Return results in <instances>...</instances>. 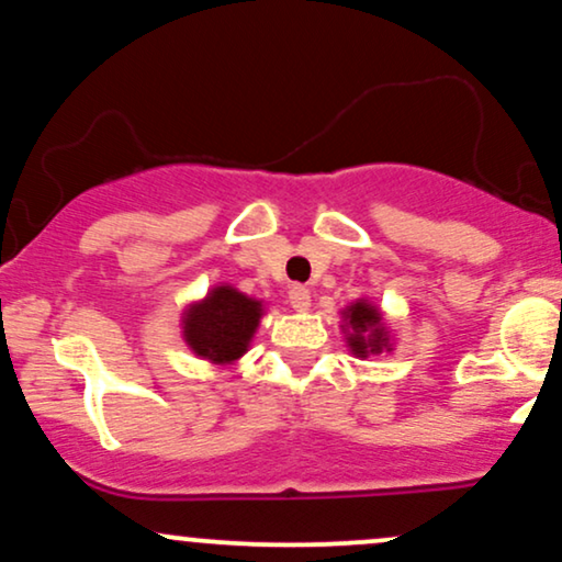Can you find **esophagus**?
Instances as JSON below:
<instances>
[{"instance_id": "1", "label": "esophagus", "mask_w": 562, "mask_h": 562, "mask_svg": "<svg viewBox=\"0 0 562 562\" xmlns=\"http://www.w3.org/2000/svg\"><path fill=\"white\" fill-rule=\"evenodd\" d=\"M288 301L295 312H308V308H312V290L303 285H293L288 293Z\"/></svg>"}]
</instances>
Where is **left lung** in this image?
Segmentation results:
<instances>
[{
	"label": "left lung",
	"instance_id": "obj_1",
	"mask_svg": "<svg viewBox=\"0 0 562 562\" xmlns=\"http://www.w3.org/2000/svg\"><path fill=\"white\" fill-rule=\"evenodd\" d=\"M346 344L357 353L359 359L370 357V353L391 351V335L383 325V314L370 301L359 299L357 303L344 308V325Z\"/></svg>",
	"mask_w": 562,
	"mask_h": 562
}]
</instances>
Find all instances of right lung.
<instances>
[{
  "mask_svg": "<svg viewBox=\"0 0 562 562\" xmlns=\"http://www.w3.org/2000/svg\"><path fill=\"white\" fill-rule=\"evenodd\" d=\"M263 314L261 301L232 285H216L203 301L190 303L182 317L184 344L200 359L232 364L248 351Z\"/></svg>",
  "mask_w": 562,
  "mask_h": 562,
  "instance_id": "obj_1",
  "label": "right lung"
}]
</instances>
